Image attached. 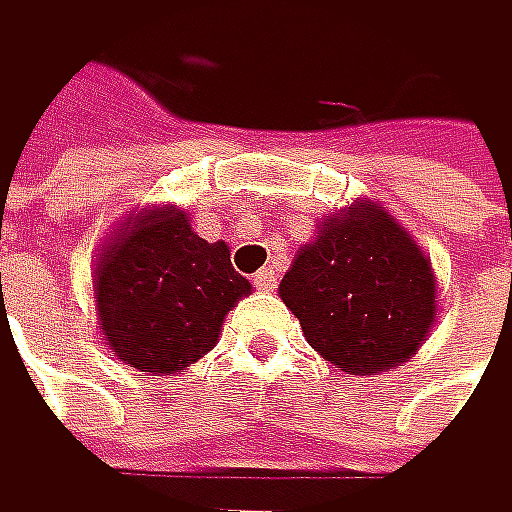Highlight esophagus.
I'll list each match as a JSON object with an SVG mask.
<instances>
[{
  "instance_id": "esophagus-1",
  "label": "esophagus",
  "mask_w": 512,
  "mask_h": 512,
  "mask_svg": "<svg viewBox=\"0 0 512 512\" xmlns=\"http://www.w3.org/2000/svg\"><path fill=\"white\" fill-rule=\"evenodd\" d=\"M254 288H261V291H270L273 285H276V270L273 267H264V270H258L254 273Z\"/></svg>"
}]
</instances>
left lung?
Returning <instances> with one entry per match:
<instances>
[{"instance_id": "left-lung-1", "label": "left lung", "mask_w": 512, "mask_h": 512, "mask_svg": "<svg viewBox=\"0 0 512 512\" xmlns=\"http://www.w3.org/2000/svg\"><path fill=\"white\" fill-rule=\"evenodd\" d=\"M315 352L352 376L400 367L434 324L437 279L382 206L355 203L321 224L279 285Z\"/></svg>"}]
</instances>
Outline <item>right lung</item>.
<instances>
[{
    "label": "right lung",
    "mask_w": 512,
    "mask_h": 512,
    "mask_svg": "<svg viewBox=\"0 0 512 512\" xmlns=\"http://www.w3.org/2000/svg\"><path fill=\"white\" fill-rule=\"evenodd\" d=\"M251 294L224 242H206L188 215L148 209L127 221L96 267V315L112 355L148 376H169L218 343L224 315Z\"/></svg>",
    "instance_id": "right-lung-1"
}]
</instances>
